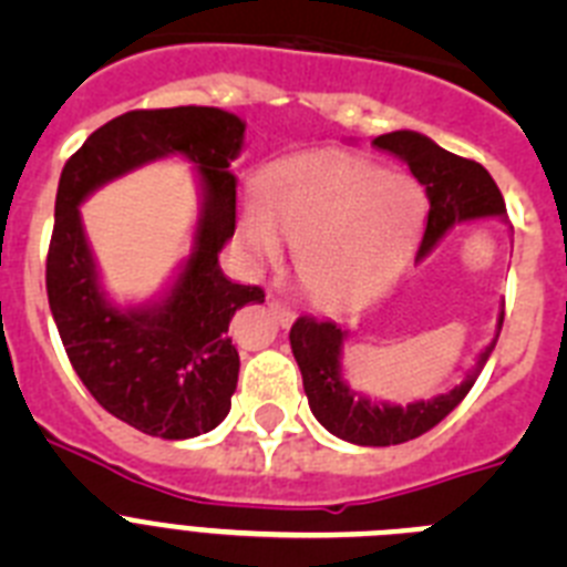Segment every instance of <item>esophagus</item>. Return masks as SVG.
Returning <instances> with one entry per match:
<instances>
[{
    "label": "esophagus",
    "instance_id": "obj_1",
    "mask_svg": "<svg viewBox=\"0 0 567 567\" xmlns=\"http://www.w3.org/2000/svg\"><path fill=\"white\" fill-rule=\"evenodd\" d=\"M269 309H272V315H275V318H278L280 327H287V323H292L295 312H292V309H289V307H284V303H280V300L269 298Z\"/></svg>",
    "mask_w": 567,
    "mask_h": 567
}]
</instances>
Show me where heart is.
I'll list each match as a JSON object with an SVG mask.
<instances>
[{
	"instance_id": "obj_1",
	"label": "heart",
	"mask_w": 567,
	"mask_h": 567,
	"mask_svg": "<svg viewBox=\"0 0 567 567\" xmlns=\"http://www.w3.org/2000/svg\"><path fill=\"white\" fill-rule=\"evenodd\" d=\"M425 202L409 175L354 155H312L264 175L240 215V240L258 264L295 247L298 280L320 303L383 289L412 255Z\"/></svg>"
}]
</instances>
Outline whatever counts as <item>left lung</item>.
Listing matches in <instances>:
<instances>
[{
	"instance_id": "left-lung-1",
	"label": "left lung",
	"mask_w": 567,
	"mask_h": 567,
	"mask_svg": "<svg viewBox=\"0 0 567 567\" xmlns=\"http://www.w3.org/2000/svg\"><path fill=\"white\" fill-rule=\"evenodd\" d=\"M372 144L409 164L412 175L429 195L432 209H429V224H425L417 260L432 252L454 224L480 221V218L508 221L503 193L483 164L460 158L434 144L429 135L414 133V130H394V133L378 135ZM499 329H503V309L497 318V332L465 372L463 383L432 400H414L405 405L365 398L346 383L343 346L349 329H340L334 320H315L303 315L295 320L289 343H292V354L303 374L309 409L327 432L354 445H398L434 429L440 420L449 417L463 403L474 380L483 372L485 360L497 346Z\"/></svg>"
}]
</instances>
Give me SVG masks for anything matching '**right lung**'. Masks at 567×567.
<instances>
[{
  "label": "right lung",
  "instance_id": "right-lung-1",
  "mask_svg": "<svg viewBox=\"0 0 567 567\" xmlns=\"http://www.w3.org/2000/svg\"><path fill=\"white\" fill-rule=\"evenodd\" d=\"M235 113L218 107L130 110L70 155L59 178L48 252V300L70 363L113 417L150 437L189 440L229 414L240 360L229 320L264 289L224 275L235 235V175L244 150ZM187 157L199 182L194 247L171 284L144 305H115L101 284L78 209L104 183L162 157Z\"/></svg>",
  "mask_w": 567,
  "mask_h": 567
}]
</instances>
